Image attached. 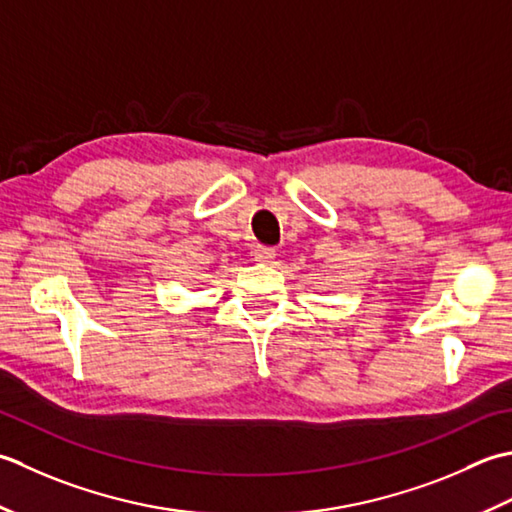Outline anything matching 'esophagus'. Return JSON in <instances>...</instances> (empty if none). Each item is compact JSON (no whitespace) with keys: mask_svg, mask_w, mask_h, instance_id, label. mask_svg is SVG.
Masks as SVG:
<instances>
[{"mask_svg":"<svg viewBox=\"0 0 512 512\" xmlns=\"http://www.w3.org/2000/svg\"><path fill=\"white\" fill-rule=\"evenodd\" d=\"M254 256H256V260H260V263H271V260L276 258V249L260 245L254 249Z\"/></svg>","mask_w":512,"mask_h":512,"instance_id":"34e87169","label":"esophagus"}]
</instances>
